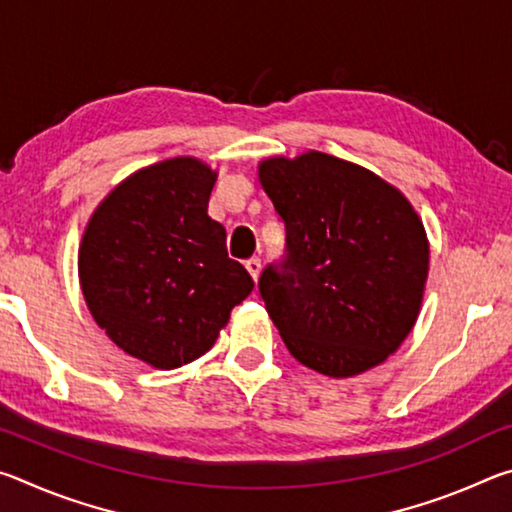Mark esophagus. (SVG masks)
Returning <instances> with one entry per match:
<instances>
[{
    "label": "esophagus",
    "instance_id": "1",
    "mask_svg": "<svg viewBox=\"0 0 512 512\" xmlns=\"http://www.w3.org/2000/svg\"><path fill=\"white\" fill-rule=\"evenodd\" d=\"M246 271H248L250 277H253V280L257 282L259 273H262V259H259V257H250L248 262H246Z\"/></svg>",
    "mask_w": 512,
    "mask_h": 512
}]
</instances>
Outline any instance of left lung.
I'll return each instance as SVG.
<instances>
[{"label": "left lung", "instance_id": "obj_1", "mask_svg": "<svg viewBox=\"0 0 512 512\" xmlns=\"http://www.w3.org/2000/svg\"><path fill=\"white\" fill-rule=\"evenodd\" d=\"M287 246L259 293L289 352L327 377L379 366L415 325L429 273L420 216L393 185L334 155L259 162Z\"/></svg>", "mask_w": 512, "mask_h": 512}]
</instances>
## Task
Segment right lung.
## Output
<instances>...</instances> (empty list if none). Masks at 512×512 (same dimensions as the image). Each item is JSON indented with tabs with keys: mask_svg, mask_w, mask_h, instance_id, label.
Returning a JSON list of instances; mask_svg holds the SVG:
<instances>
[{
	"mask_svg": "<svg viewBox=\"0 0 512 512\" xmlns=\"http://www.w3.org/2000/svg\"><path fill=\"white\" fill-rule=\"evenodd\" d=\"M214 183L216 171L196 158L151 164L112 189L83 232L79 277L92 318L153 368L205 354L255 287L207 214Z\"/></svg>",
	"mask_w": 512,
	"mask_h": 512,
	"instance_id": "add662e5",
	"label": "right lung"
}]
</instances>
